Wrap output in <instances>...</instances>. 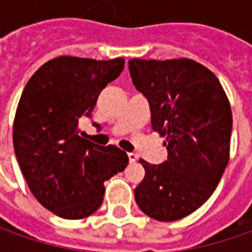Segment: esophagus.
I'll return each instance as SVG.
<instances>
[{
	"label": "esophagus",
	"mask_w": 252,
	"mask_h": 252,
	"mask_svg": "<svg viewBox=\"0 0 252 252\" xmlns=\"http://www.w3.org/2000/svg\"><path fill=\"white\" fill-rule=\"evenodd\" d=\"M127 157H129V161H130V162H134V161L139 158L136 153H127Z\"/></svg>",
	"instance_id": "34e87169"
}]
</instances>
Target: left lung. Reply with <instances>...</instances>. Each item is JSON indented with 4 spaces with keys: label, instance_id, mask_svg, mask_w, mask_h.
Masks as SVG:
<instances>
[{
    "label": "left lung",
    "instance_id": "left-lung-1",
    "mask_svg": "<svg viewBox=\"0 0 252 252\" xmlns=\"http://www.w3.org/2000/svg\"><path fill=\"white\" fill-rule=\"evenodd\" d=\"M129 71L168 150L158 165L140 160L146 175L134 199L149 218L174 221L200 208L219 185L230 154L231 108L218 77L193 60L133 59Z\"/></svg>",
    "mask_w": 252,
    "mask_h": 252
}]
</instances>
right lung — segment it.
<instances>
[{
    "mask_svg": "<svg viewBox=\"0 0 252 252\" xmlns=\"http://www.w3.org/2000/svg\"><path fill=\"white\" fill-rule=\"evenodd\" d=\"M123 67L121 57L98 62L62 56L44 63L22 92L12 133L15 156L34 198L60 218L77 220L96 212L103 182L129 162L116 146L102 147L78 136L80 118H91L101 91Z\"/></svg>",
    "mask_w": 252,
    "mask_h": 252,
    "instance_id": "right-lung-1",
    "label": "right lung"
}]
</instances>
